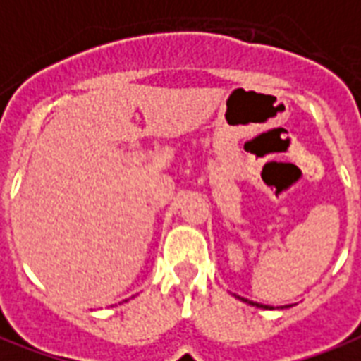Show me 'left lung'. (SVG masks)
<instances>
[{
	"mask_svg": "<svg viewBox=\"0 0 361 361\" xmlns=\"http://www.w3.org/2000/svg\"><path fill=\"white\" fill-rule=\"evenodd\" d=\"M243 300H245V302H248V304H252V306H258V308H266V306H264V304H258V302H250V300H247V298H243Z\"/></svg>",
	"mask_w": 361,
	"mask_h": 361,
	"instance_id": "left-lung-1",
	"label": "left lung"
}]
</instances>
